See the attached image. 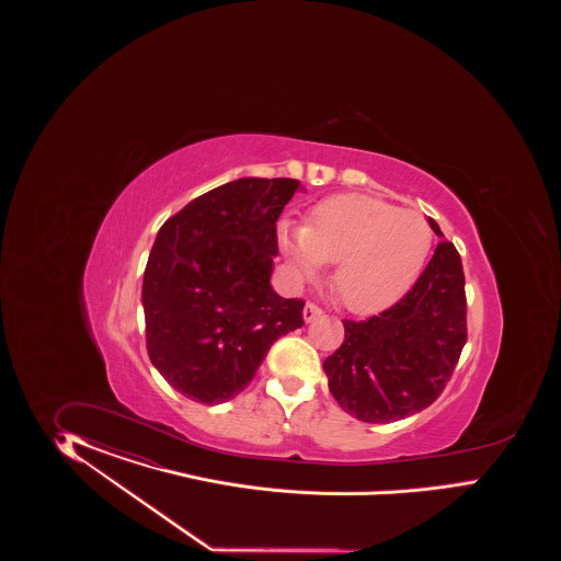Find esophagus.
Wrapping results in <instances>:
<instances>
[{"label":"esophagus","instance_id":"esophagus-1","mask_svg":"<svg viewBox=\"0 0 561 561\" xmlns=\"http://www.w3.org/2000/svg\"><path fill=\"white\" fill-rule=\"evenodd\" d=\"M302 314H305L306 323H312L314 319H319V317L323 314V310H321L317 305H306L305 312H302Z\"/></svg>","mask_w":561,"mask_h":561}]
</instances>
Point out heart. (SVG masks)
<instances>
[{"mask_svg":"<svg viewBox=\"0 0 561 561\" xmlns=\"http://www.w3.org/2000/svg\"><path fill=\"white\" fill-rule=\"evenodd\" d=\"M294 272L317 277L333 265V289L356 314L394 305L424 270L434 230L424 214L385 199L345 193L312 205L302 228L279 226Z\"/></svg>","mask_w":561,"mask_h":561,"instance_id":"1","label":"heart"}]
</instances>
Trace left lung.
I'll return each instance as SVG.
<instances>
[{
    "label": "left lung",
    "instance_id": "1",
    "mask_svg": "<svg viewBox=\"0 0 561 561\" xmlns=\"http://www.w3.org/2000/svg\"><path fill=\"white\" fill-rule=\"evenodd\" d=\"M432 230L440 226L430 218ZM345 340L324 359L329 391L343 411L389 424L430 408L467 343V296L459 251L442 240L413 288L366 321H343Z\"/></svg>",
    "mask_w": 561,
    "mask_h": 561
}]
</instances>
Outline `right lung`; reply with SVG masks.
Masks as SVG:
<instances>
[{
	"mask_svg": "<svg viewBox=\"0 0 561 561\" xmlns=\"http://www.w3.org/2000/svg\"><path fill=\"white\" fill-rule=\"evenodd\" d=\"M300 188L294 179H237L160 228L141 286L146 347L191 401L234 399L273 343L305 324V300L282 298L270 284L275 221Z\"/></svg>",
	"mask_w": 561,
	"mask_h": 561,
	"instance_id": "right-lung-1",
	"label": "right lung"
}]
</instances>
